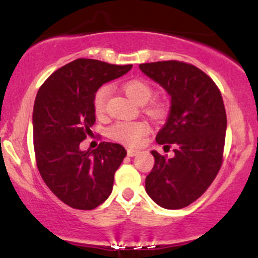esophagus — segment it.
<instances>
[{
  "instance_id": "34e87169",
  "label": "esophagus",
  "mask_w": 258,
  "mask_h": 258,
  "mask_svg": "<svg viewBox=\"0 0 258 258\" xmlns=\"http://www.w3.org/2000/svg\"><path fill=\"white\" fill-rule=\"evenodd\" d=\"M139 154V150H137V149H131V148H130V149H127V155L128 156H136V155H138Z\"/></svg>"
}]
</instances>
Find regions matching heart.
Instances as JSON below:
<instances>
[{
    "instance_id": "b5f03b06",
    "label": "heart",
    "mask_w": 258,
    "mask_h": 258,
    "mask_svg": "<svg viewBox=\"0 0 258 258\" xmlns=\"http://www.w3.org/2000/svg\"><path fill=\"white\" fill-rule=\"evenodd\" d=\"M122 90L128 98L139 105H143L152 98L153 88L147 81L141 79H132L128 81L123 82ZM109 96H110V87L109 86H102L98 91L96 92L93 98V108L97 116L102 117L105 114L106 102H108ZM164 108L160 103H153L149 108V112L153 116H161ZM149 132V126L144 121H119L114 123L109 130V133L115 141L120 143L126 144V146H137L141 143L144 136Z\"/></svg>"
}]
</instances>
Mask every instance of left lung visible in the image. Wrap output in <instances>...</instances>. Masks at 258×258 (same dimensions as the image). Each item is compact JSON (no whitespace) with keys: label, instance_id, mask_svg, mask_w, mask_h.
<instances>
[{"label":"left lung","instance_id":"obj_1","mask_svg":"<svg viewBox=\"0 0 258 258\" xmlns=\"http://www.w3.org/2000/svg\"><path fill=\"white\" fill-rule=\"evenodd\" d=\"M139 69L170 96V112L156 143L174 147L171 159L152 150L155 164L146 190L164 209H183L205 193L221 168L227 130L223 99L212 79L191 64L166 60Z\"/></svg>","mask_w":258,"mask_h":258}]
</instances>
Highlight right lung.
<instances>
[{
	"instance_id": "add662e5",
	"label": "right lung",
	"mask_w": 258,
	"mask_h": 258,
	"mask_svg": "<svg viewBox=\"0 0 258 258\" xmlns=\"http://www.w3.org/2000/svg\"><path fill=\"white\" fill-rule=\"evenodd\" d=\"M131 68L80 58L53 73L37 92L32 112L37 168L52 193L73 209H96L111 194L125 148L102 142L82 152L80 143L96 122V92Z\"/></svg>"
}]
</instances>
